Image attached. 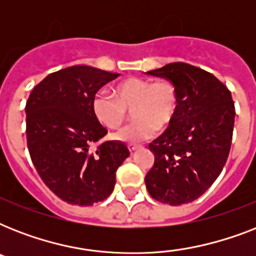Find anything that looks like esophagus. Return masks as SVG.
<instances>
[{
    "label": "esophagus",
    "mask_w": 256,
    "mask_h": 256,
    "mask_svg": "<svg viewBox=\"0 0 256 256\" xmlns=\"http://www.w3.org/2000/svg\"><path fill=\"white\" fill-rule=\"evenodd\" d=\"M136 148H138L136 144H128V150H130V152H134V150H136Z\"/></svg>",
    "instance_id": "esophagus-1"
}]
</instances>
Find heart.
<instances>
[{
	"instance_id": "1",
	"label": "heart",
	"mask_w": 256,
	"mask_h": 256,
	"mask_svg": "<svg viewBox=\"0 0 256 256\" xmlns=\"http://www.w3.org/2000/svg\"><path fill=\"white\" fill-rule=\"evenodd\" d=\"M92 104L98 122L110 130L124 124L130 108L136 120L116 136L124 142H140L150 138L154 130L168 126L178 108V92L168 78L152 81L128 77L116 82L112 92H96Z\"/></svg>"
}]
</instances>
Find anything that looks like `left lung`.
<instances>
[{
	"mask_svg": "<svg viewBox=\"0 0 256 256\" xmlns=\"http://www.w3.org/2000/svg\"><path fill=\"white\" fill-rule=\"evenodd\" d=\"M146 74L168 78L178 92L174 118L148 144L154 164L144 178L146 188L158 202L190 203L204 194L226 164L235 120L231 92L211 73L184 62Z\"/></svg>",
	"mask_w": 256,
	"mask_h": 256,
	"instance_id": "left-lung-1",
	"label": "left lung"
}]
</instances>
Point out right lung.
Listing matches in <instances>:
<instances>
[{"label": "right lung", "mask_w": 256, "mask_h": 256, "mask_svg": "<svg viewBox=\"0 0 256 256\" xmlns=\"http://www.w3.org/2000/svg\"><path fill=\"white\" fill-rule=\"evenodd\" d=\"M120 74L86 65L58 70L32 90L26 102V140L46 186L70 204L92 206L114 190L116 172L128 156L92 112V98Z\"/></svg>", "instance_id": "1"}]
</instances>
